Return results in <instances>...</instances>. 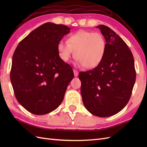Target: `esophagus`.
<instances>
[{"mask_svg": "<svg viewBox=\"0 0 147 147\" xmlns=\"http://www.w3.org/2000/svg\"><path fill=\"white\" fill-rule=\"evenodd\" d=\"M73 72H74V76H78V71H77L76 70L74 69V70H73Z\"/></svg>", "mask_w": 147, "mask_h": 147, "instance_id": "1", "label": "esophagus"}]
</instances>
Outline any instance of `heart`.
<instances>
[{"label":"heart","instance_id":"obj_1","mask_svg":"<svg viewBox=\"0 0 147 147\" xmlns=\"http://www.w3.org/2000/svg\"><path fill=\"white\" fill-rule=\"evenodd\" d=\"M59 56L67 62L74 54L79 65L86 69L95 68L101 63L106 52V41L102 34L91 31L80 30L57 44Z\"/></svg>","mask_w":147,"mask_h":147}]
</instances>
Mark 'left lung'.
<instances>
[{
	"mask_svg": "<svg viewBox=\"0 0 147 147\" xmlns=\"http://www.w3.org/2000/svg\"><path fill=\"white\" fill-rule=\"evenodd\" d=\"M106 41V52L98 66L80 72L81 94L90 113L107 117L120 112L128 102L136 80L135 62L131 52L110 28L96 26Z\"/></svg>",
	"mask_w": 147,
	"mask_h": 147,
	"instance_id": "8db88e82",
	"label": "left lung"
}]
</instances>
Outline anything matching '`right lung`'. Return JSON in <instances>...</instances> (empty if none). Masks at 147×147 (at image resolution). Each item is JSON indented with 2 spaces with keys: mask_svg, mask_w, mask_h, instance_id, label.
I'll return each instance as SVG.
<instances>
[{
  "mask_svg": "<svg viewBox=\"0 0 147 147\" xmlns=\"http://www.w3.org/2000/svg\"><path fill=\"white\" fill-rule=\"evenodd\" d=\"M71 29L46 23L32 31L16 49L11 82L18 102L36 115L55 110L74 78L73 69L59 56L57 44Z\"/></svg>",
  "mask_w": 147,
  "mask_h": 147,
  "instance_id": "add662e5",
  "label": "right lung"
}]
</instances>
